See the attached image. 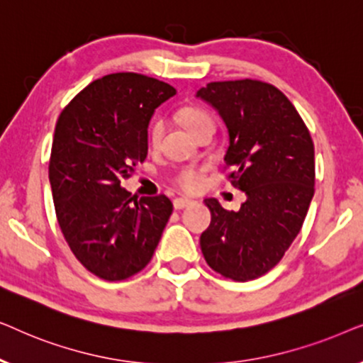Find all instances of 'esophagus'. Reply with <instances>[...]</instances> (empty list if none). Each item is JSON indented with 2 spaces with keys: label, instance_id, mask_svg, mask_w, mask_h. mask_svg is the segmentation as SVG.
Segmentation results:
<instances>
[{
  "label": "esophagus",
  "instance_id": "34e87169",
  "mask_svg": "<svg viewBox=\"0 0 363 363\" xmlns=\"http://www.w3.org/2000/svg\"><path fill=\"white\" fill-rule=\"evenodd\" d=\"M191 205L193 201L186 200V198H175V200H173V208H175V210H183V208H188Z\"/></svg>",
  "mask_w": 363,
  "mask_h": 363
}]
</instances>
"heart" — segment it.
<instances>
[{"label":"heart","mask_w":363,"mask_h":363,"mask_svg":"<svg viewBox=\"0 0 363 363\" xmlns=\"http://www.w3.org/2000/svg\"><path fill=\"white\" fill-rule=\"evenodd\" d=\"M182 122L185 125L190 133H193L198 128L206 125V123H213L211 117L208 116L206 112L200 111L196 107H186L182 111ZM163 128V123L160 118L153 121V123L150 125V132H148V138H150L152 145H155L158 142V137H160ZM175 183L178 185V188L186 193H196L201 190L203 183H205V178H203V170L201 168H195V167H186L182 168L180 172L177 173L175 177Z\"/></svg>","instance_id":"1"}]
</instances>
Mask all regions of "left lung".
<instances>
[{"mask_svg": "<svg viewBox=\"0 0 363 363\" xmlns=\"http://www.w3.org/2000/svg\"><path fill=\"white\" fill-rule=\"evenodd\" d=\"M196 97L216 108L230 135L225 162L245 191L238 211L205 200L211 223L200 246L208 266L233 281L272 269L299 235L314 196V143L296 107L271 84L210 82Z\"/></svg>", "mask_w": 363, "mask_h": 363, "instance_id": "left-lung-1", "label": "left lung"}]
</instances>
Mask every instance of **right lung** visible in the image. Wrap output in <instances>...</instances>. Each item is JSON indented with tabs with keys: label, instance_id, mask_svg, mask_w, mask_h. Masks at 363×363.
<instances>
[{
	"label": "right lung",
	"instance_id": "1",
	"mask_svg": "<svg viewBox=\"0 0 363 363\" xmlns=\"http://www.w3.org/2000/svg\"><path fill=\"white\" fill-rule=\"evenodd\" d=\"M175 87L135 72L108 74L57 118L49 160L57 223L74 256L106 281L150 262L173 211L165 195L140 200L121 182L147 158L148 123Z\"/></svg>",
	"mask_w": 363,
	"mask_h": 363
}]
</instances>
